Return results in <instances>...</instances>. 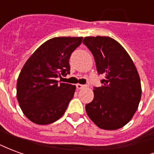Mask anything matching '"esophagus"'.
Here are the masks:
<instances>
[{
	"mask_svg": "<svg viewBox=\"0 0 154 154\" xmlns=\"http://www.w3.org/2000/svg\"><path fill=\"white\" fill-rule=\"evenodd\" d=\"M76 87H77V89H82V88L86 87V86H85V85H82V84L78 83V84H77V85H76Z\"/></svg>",
	"mask_w": 154,
	"mask_h": 154,
	"instance_id": "obj_1",
	"label": "esophagus"
}]
</instances>
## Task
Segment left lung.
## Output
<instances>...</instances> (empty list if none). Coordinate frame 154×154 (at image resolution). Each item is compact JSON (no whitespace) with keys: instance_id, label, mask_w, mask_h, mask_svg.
<instances>
[{"instance_id":"obj_1","label":"left lung","mask_w":154,"mask_h":154,"mask_svg":"<svg viewBox=\"0 0 154 154\" xmlns=\"http://www.w3.org/2000/svg\"><path fill=\"white\" fill-rule=\"evenodd\" d=\"M83 44L92 53L98 73L105 76L95 87L94 98L86 111L94 124L106 130L122 128L130 121L141 99L137 68L121 44L108 36L85 37Z\"/></svg>"}]
</instances>
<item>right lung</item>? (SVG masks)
Returning <instances> with one entry per match:
<instances>
[{
  "mask_svg": "<svg viewBox=\"0 0 154 154\" xmlns=\"http://www.w3.org/2000/svg\"><path fill=\"white\" fill-rule=\"evenodd\" d=\"M82 37H55L35 51L17 80L16 97L23 113L37 125H48L63 116L76 86L57 81L70 72L69 58Z\"/></svg>",
  "mask_w": 154,
  "mask_h": 154,
  "instance_id": "add662e5",
  "label": "right lung"
}]
</instances>
